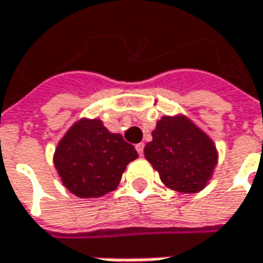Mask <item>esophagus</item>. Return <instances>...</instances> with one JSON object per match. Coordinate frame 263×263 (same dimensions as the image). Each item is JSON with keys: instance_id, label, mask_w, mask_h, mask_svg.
<instances>
[{"instance_id": "1", "label": "esophagus", "mask_w": 263, "mask_h": 263, "mask_svg": "<svg viewBox=\"0 0 263 263\" xmlns=\"http://www.w3.org/2000/svg\"><path fill=\"white\" fill-rule=\"evenodd\" d=\"M135 148H137L138 155H140V156H143V153H144V143H138V144L135 146Z\"/></svg>"}]
</instances>
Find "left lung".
Wrapping results in <instances>:
<instances>
[{
  "instance_id": "obj_1",
  "label": "left lung",
  "mask_w": 263,
  "mask_h": 263,
  "mask_svg": "<svg viewBox=\"0 0 263 263\" xmlns=\"http://www.w3.org/2000/svg\"><path fill=\"white\" fill-rule=\"evenodd\" d=\"M144 147V156L159 173L165 187L201 192L213 177L219 152L209 134L183 113L162 116Z\"/></svg>"
}]
</instances>
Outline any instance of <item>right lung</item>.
<instances>
[{"label": "right lung", "instance_id": "1", "mask_svg": "<svg viewBox=\"0 0 263 263\" xmlns=\"http://www.w3.org/2000/svg\"><path fill=\"white\" fill-rule=\"evenodd\" d=\"M138 158L120 134L110 132L101 119L76 120L59 140L53 165L64 187L79 198H100L119 186L126 165Z\"/></svg>", "mask_w": 263, "mask_h": 263}]
</instances>
